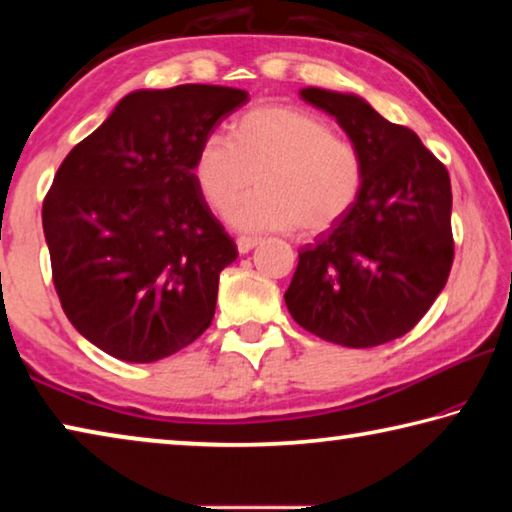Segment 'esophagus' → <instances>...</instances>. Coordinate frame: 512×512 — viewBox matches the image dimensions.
<instances>
[{
  "label": "esophagus",
  "mask_w": 512,
  "mask_h": 512,
  "mask_svg": "<svg viewBox=\"0 0 512 512\" xmlns=\"http://www.w3.org/2000/svg\"><path fill=\"white\" fill-rule=\"evenodd\" d=\"M259 244V239L257 237H239L237 239V248H239V253L241 255H246V253H250V250H253L255 246Z\"/></svg>",
  "instance_id": "1"
}]
</instances>
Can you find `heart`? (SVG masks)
Segmentation results:
<instances>
[{"mask_svg":"<svg viewBox=\"0 0 512 512\" xmlns=\"http://www.w3.org/2000/svg\"><path fill=\"white\" fill-rule=\"evenodd\" d=\"M259 192L232 212L244 232L298 228L318 235L357 203L363 160L357 146L302 110L266 106L232 124L230 137L207 135L194 160V183L212 212L225 216L250 187Z\"/></svg>","mask_w":512,"mask_h":512,"instance_id":"1","label":"heart"}]
</instances>
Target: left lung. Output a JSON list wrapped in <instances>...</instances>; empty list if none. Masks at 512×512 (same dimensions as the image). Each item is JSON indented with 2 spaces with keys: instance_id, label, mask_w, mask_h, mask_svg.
I'll return each mask as SVG.
<instances>
[{
  "instance_id": "1",
  "label": "left lung",
  "mask_w": 512,
  "mask_h": 512,
  "mask_svg": "<svg viewBox=\"0 0 512 512\" xmlns=\"http://www.w3.org/2000/svg\"><path fill=\"white\" fill-rule=\"evenodd\" d=\"M357 146V203L298 253L284 293L307 332L345 348L400 339L420 323L454 262L452 183L445 164L411 128L391 124L354 94L305 88Z\"/></svg>"
}]
</instances>
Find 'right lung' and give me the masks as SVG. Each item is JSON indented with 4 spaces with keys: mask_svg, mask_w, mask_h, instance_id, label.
<instances>
[{
    "mask_svg": "<svg viewBox=\"0 0 512 512\" xmlns=\"http://www.w3.org/2000/svg\"><path fill=\"white\" fill-rule=\"evenodd\" d=\"M248 92H131L60 164L42 203L51 277L79 334L151 363L210 327L237 246L194 183L198 146Z\"/></svg>",
    "mask_w": 512,
    "mask_h": 512,
    "instance_id": "add662e5",
    "label": "right lung"
}]
</instances>
